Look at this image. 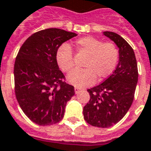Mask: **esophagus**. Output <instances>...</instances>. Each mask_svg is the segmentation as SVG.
<instances>
[{
    "instance_id": "1",
    "label": "esophagus",
    "mask_w": 151,
    "mask_h": 151,
    "mask_svg": "<svg viewBox=\"0 0 151 151\" xmlns=\"http://www.w3.org/2000/svg\"><path fill=\"white\" fill-rule=\"evenodd\" d=\"M74 91H75L76 94H78L79 92L81 91V89L78 88V87H75V88H74Z\"/></svg>"
}]
</instances>
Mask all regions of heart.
Returning a JSON list of instances; mask_svg holds the SVG:
<instances>
[{
    "label": "heart",
    "instance_id": "heart-1",
    "mask_svg": "<svg viewBox=\"0 0 151 151\" xmlns=\"http://www.w3.org/2000/svg\"><path fill=\"white\" fill-rule=\"evenodd\" d=\"M79 53L87 56L84 63L85 69H75L68 76V82L77 87H86L112 74L116 68L120 52L117 46L111 42L86 36L77 40L74 43ZM56 60L63 72L68 73L73 68L74 61L72 48L69 44L63 43L56 52Z\"/></svg>",
    "mask_w": 151,
    "mask_h": 151
}]
</instances>
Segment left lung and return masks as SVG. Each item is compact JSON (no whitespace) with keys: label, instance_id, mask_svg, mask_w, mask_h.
I'll list each match as a JSON object with an SVG mask.
<instances>
[{"label":"left lung","instance_id":"1","mask_svg":"<svg viewBox=\"0 0 151 151\" xmlns=\"http://www.w3.org/2000/svg\"><path fill=\"white\" fill-rule=\"evenodd\" d=\"M104 35L119 47V63L108 78L87 90L90 100L83 108V115L92 126L108 128L119 122L133 104L138 70L133 49L126 40L111 31Z\"/></svg>","mask_w":151,"mask_h":151}]
</instances>
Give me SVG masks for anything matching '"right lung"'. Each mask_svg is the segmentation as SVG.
Returning a JSON list of instances; mask_svg holds the SVG:
<instances>
[{"label": "right lung", "instance_id": "add662e5", "mask_svg": "<svg viewBox=\"0 0 151 151\" xmlns=\"http://www.w3.org/2000/svg\"><path fill=\"white\" fill-rule=\"evenodd\" d=\"M77 35L58 28L35 32L25 41L14 63V91L26 116L39 125L62 120L74 87L65 82L59 69L56 52Z\"/></svg>", "mask_w": 151, "mask_h": 151}]
</instances>
